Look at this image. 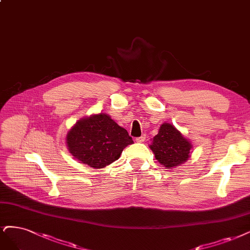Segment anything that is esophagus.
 I'll return each mask as SVG.
<instances>
[{"mask_svg": "<svg viewBox=\"0 0 250 250\" xmlns=\"http://www.w3.org/2000/svg\"><path fill=\"white\" fill-rule=\"evenodd\" d=\"M145 140H146V135H145V134H143V135L140 136V137H136V139H135V141H136L137 143H143Z\"/></svg>", "mask_w": 250, "mask_h": 250, "instance_id": "obj_1", "label": "esophagus"}]
</instances>
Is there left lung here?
Masks as SVG:
<instances>
[{"label": "left lung", "instance_id": "8db88e82", "mask_svg": "<svg viewBox=\"0 0 250 250\" xmlns=\"http://www.w3.org/2000/svg\"><path fill=\"white\" fill-rule=\"evenodd\" d=\"M150 148L162 166L175 167L188 159L192 147L173 125L165 123L160 126L158 134L154 136Z\"/></svg>", "mask_w": 250, "mask_h": 250}]
</instances>
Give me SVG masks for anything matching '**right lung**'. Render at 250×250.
<instances>
[{"label":"right lung","instance_id":"add662e5","mask_svg":"<svg viewBox=\"0 0 250 250\" xmlns=\"http://www.w3.org/2000/svg\"><path fill=\"white\" fill-rule=\"evenodd\" d=\"M67 146L74 158L94 168L116 161L126 146L133 143L126 129L105 114L80 120L67 134Z\"/></svg>","mask_w":250,"mask_h":250}]
</instances>
